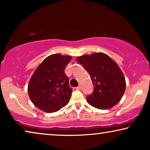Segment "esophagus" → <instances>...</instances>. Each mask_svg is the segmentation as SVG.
Returning <instances> with one entry per match:
<instances>
[{
	"label": "esophagus",
	"instance_id": "1",
	"mask_svg": "<svg viewBox=\"0 0 150 150\" xmlns=\"http://www.w3.org/2000/svg\"><path fill=\"white\" fill-rule=\"evenodd\" d=\"M76 90H81V86H78L77 87H76Z\"/></svg>",
	"mask_w": 150,
	"mask_h": 150
}]
</instances>
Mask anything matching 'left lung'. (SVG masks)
Here are the masks:
<instances>
[{
	"label": "left lung",
	"instance_id": "left-lung-1",
	"mask_svg": "<svg viewBox=\"0 0 150 150\" xmlns=\"http://www.w3.org/2000/svg\"><path fill=\"white\" fill-rule=\"evenodd\" d=\"M76 60L89 74L94 86L93 92L87 97L88 103L99 109L116 105L126 89V80L118 65L101 52L83 55Z\"/></svg>",
	"mask_w": 150,
	"mask_h": 150
}]
</instances>
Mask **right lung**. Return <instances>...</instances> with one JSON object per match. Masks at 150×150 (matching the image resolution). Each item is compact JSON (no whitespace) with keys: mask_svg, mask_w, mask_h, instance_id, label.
Wrapping results in <instances>:
<instances>
[{"mask_svg":"<svg viewBox=\"0 0 150 150\" xmlns=\"http://www.w3.org/2000/svg\"><path fill=\"white\" fill-rule=\"evenodd\" d=\"M71 56L54 54L46 57L35 69L28 85L34 105L46 112L58 111L69 101L72 89L64 70Z\"/></svg>","mask_w":150,"mask_h":150,"instance_id":"add662e5","label":"right lung"}]
</instances>
